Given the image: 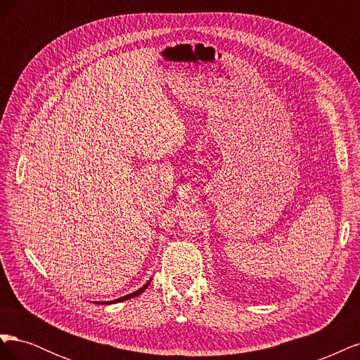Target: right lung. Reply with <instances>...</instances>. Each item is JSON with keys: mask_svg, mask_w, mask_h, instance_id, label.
Returning <instances> with one entry per match:
<instances>
[{"mask_svg": "<svg viewBox=\"0 0 360 360\" xmlns=\"http://www.w3.org/2000/svg\"><path fill=\"white\" fill-rule=\"evenodd\" d=\"M151 281V279H150ZM150 281L147 282V284H144L143 287L141 288H138L136 291H134V292H130V294H126V296H123V297H118V299H115V300H111V302H96V303H102V304H111V303H118V302H124V300H129V299H132V297H136V296H139L141 292H144V290L150 285Z\"/></svg>", "mask_w": 360, "mask_h": 360, "instance_id": "obj_1", "label": "right lung"}]
</instances>
